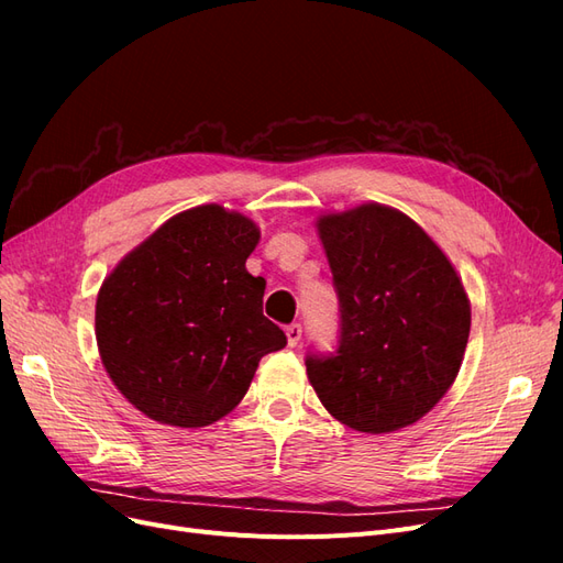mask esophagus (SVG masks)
<instances>
[{"mask_svg":"<svg viewBox=\"0 0 563 563\" xmlns=\"http://www.w3.org/2000/svg\"><path fill=\"white\" fill-rule=\"evenodd\" d=\"M300 338H302V327H300V323H291V327H286V340H288V345L296 347V345L300 343Z\"/></svg>","mask_w":563,"mask_h":563,"instance_id":"obj_1","label":"esophagus"}]
</instances>
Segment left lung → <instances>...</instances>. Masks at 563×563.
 Listing matches in <instances>:
<instances>
[{
	"mask_svg": "<svg viewBox=\"0 0 563 563\" xmlns=\"http://www.w3.org/2000/svg\"><path fill=\"white\" fill-rule=\"evenodd\" d=\"M317 230L340 305L335 352L305 360L317 397L356 432L413 424L463 364V282L428 232L383 203L321 216Z\"/></svg>",
	"mask_w": 563,
	"mask_h": 563,
	"instance_id": "1",
	"label": "left lung"
}]
</instances>
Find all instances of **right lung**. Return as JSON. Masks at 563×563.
Masks as SVG:
<instances>
[{
    "mask_svg": "<svg viewBox=\"0 0 563 563\" xmlns=\"http://www.w3.org/2000/svg\"><path fill=\"white\" fill-rule=\"evenodd\" d=\"M258 240L251 218L203 203L166 220L100 286V360L147 418L176 428L220 420L263 356L286 345L263 314L265 279L246 269Z\"/></svg>",
    "mask_w": 563,
    "mask_h": 563,
    "instance_id": "right-lung-1",
    "label": "right lung"
}]
</instances>
